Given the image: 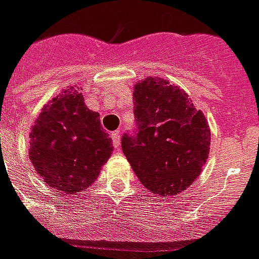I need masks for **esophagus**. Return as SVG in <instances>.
<instances>
[{"mask_svg": "<svg viewBox=\"0 0 259 259\" xmlns=\"http://www.w3.org/2000/svg\"><path fill=\"white\" fill-rule=\"evenodd\" d=\"M120 131H115V132H112V142H113V146H115L116 148H119L120 147Z\"/></svg>", "mask_w": 259, "mask_h": 259, "instance_id": "esophagus-1", "label": "esophagus"}]
</instances>
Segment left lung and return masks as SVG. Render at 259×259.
<instances>
[{
	"instance_id": "left-lung-1",
	"label": "left lung",
	"mask_w": 259,
	"mask_h": 259,
	"mask_svg": "<svg viewBox=\"0 0 259 259\" xmlns=\"http://www.w3.org/2000/svg\"><path fill=\"white\" fill-rule=\"evenodd\" d=\"M138 131L121 139L134 173L151 193L177 196L201 174L211 146L208 120L185 90L147 77L134 86Z\"/></svg>"
}]
</instances>
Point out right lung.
Instances as JSON below:
<instances>
[{
  "label": "right lung",
  "instance_id": "add662e5",
  "mask_svg": "<svg viewBox=\"0 0 259 259\" xmlns=\"http://www.w3.org/2000/svg\"><path fill=\"white\" fill-rule=\"evenodd\" d=\"M29 138V159L37 174L66 194L89 188L113 151L100 115L86 107L77 85L44 105Z\"/></svg>",
  "mask_w": 259,
  "mask_h": 259
}]
</instances>
